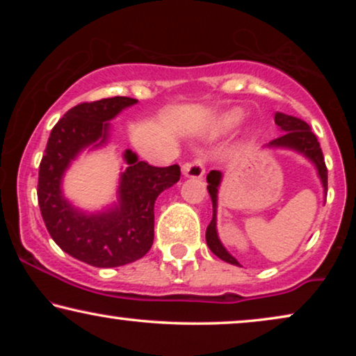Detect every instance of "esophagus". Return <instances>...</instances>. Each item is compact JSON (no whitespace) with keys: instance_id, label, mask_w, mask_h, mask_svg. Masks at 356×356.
I'll return each instance as SVG.
<instances>
[{"instance_id":"obj_1","label":"esophagus","mask_w":356,"mask_h":356,"mask_svg":"<svg viewBox=\"0 0 356 356\" xmlns=\"http://www.w3.org/2000/svg\"><path fill=\"white\" fill-rule=\"evenodd\" d=\"M183 175L186 178H202L204 173H206V168H204V160L199 157V159H194L193 162H188L183 165Z\"/></svg>"}]
</instances>
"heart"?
I'll list each match as a JSON object with an SVG mask.
<instances>
[{"label":"heart","mask_w":356,"mask_h":356,"mask_svg":"<svg viewBox=\"0 0 356 356\" xmlns=\"http://www.w3.org/2000/svg\"><path fill=\"white\" fill-rule=\"evenodd\" d=\"M243 121V111L240 108H232L223 113L220 118L217 120V123L213 124L212 134L213 136H220V134H227L230 133L232 129H235L238 124Z\"/></svg>","instance_id":"1"}]
</instances>
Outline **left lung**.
I'll return each mask as SVG.
<instances>
[{
	"instance_id": "obj_1",
	"label": "left lung",
	"mask_w": 356,
	"mask_h": 356,
	"mask_svg": "<svg viewBox=\"0 0 356 356\" xmlns=\"http://www.w3.org/2000/svg\"><path fill=\"white\" fill-rule=\"evenodd\" d=\"M274 120H275V124L279 126V129L282 131V134L280 138L270 140L269 144L264 145V147L286 149L303 155L306 160H309V162L316 167V172H318V177L324 189V197L327 196V168H325L324 155L318 143V138H316V134L311 131L309 124L303 120L296 118V116L280 113V111H277ZM207 183H209L207 191H209V196H211L212 211H213L212 220L209 223L206 230L207 246L209 250H211L217 257H220L222 261H225L228 264H233V266H240V262H238L235 257L227 251V248L222 245L220 238H218V233H217V201H218V188H220V183H222V173L217 172V170H212V172L207 175Z\"/></svg>"
}]
</instances>
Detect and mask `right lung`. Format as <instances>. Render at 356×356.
I'll list each match as a JSON object with an SVG mask.
<instances>
[{
  "instance_id": "obj_1",
  "label": "right lung",
  "mask_w": 356,
  "mask_h": 356,
  "mask_svg": "<svg viewBox=\"0 0 356 356\" xmlns=\"http://www.w3.org/2000/svg\"><path fill=\"white\" fill-rule=\"evenodd\" d=\"M136 104L129 97H111L66 111L51 129L38 170V206L48 233L63 251L94 267L124 266L147 254L154 243L155 201L181 175L178 165L152 167L126 149L128 167L120 175L116 202L87 212L63 194V178L71 163L86 149L108 144L110 121Z\"/></svg>"
}]
</instances>
